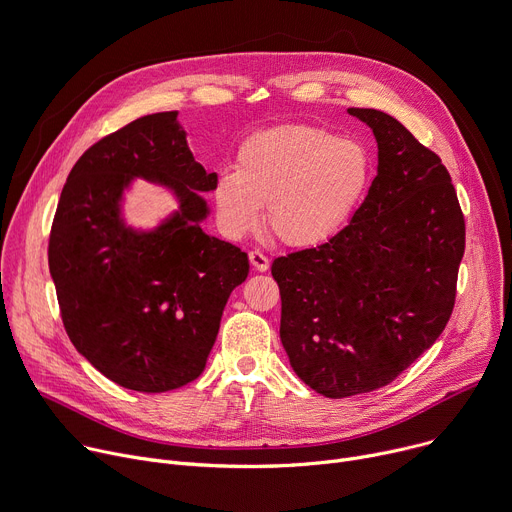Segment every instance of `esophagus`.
I'll return each mask as SVG.
<instances>
[{"mask_svg": "<svg viewBox=\"0 0 512 512\" xmlns=\"http://www.w3.org/2000/svg\"><path fill=\"white\" fill-rule=\"evenodd\" d=\"M249 261H251V265H253L257 271H267V269H269V259H267L259 249H253V251L249 253Z\"/></svg>", "mask_w": 512, "mask_h": 512, "instance_id": "obj_1", "label": "esophagus"}]
</instances>
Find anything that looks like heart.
I'll return each instance as SVG.
<instances>
[{
	"label": "heart",
	"instance_id": "heart-1",
	"mask_svg": "<svg viewBox=\"0 0 512 512\" xmlns=\"http://www.w3.org/2000/svg\"><path fill=\"white\" fill-rule=\"evenodd\" d=\"M374 179V155L333 130L286 124L251 134L237 167L218 171L212 202L218 228L243 239L259 226L290 247L324 243L343 228Z\"/></svg>",
	"mask_w": 512,
	"mask_h": 512
}]
</instances>
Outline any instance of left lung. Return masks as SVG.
Listing matches in <instances>:
<instances>
[{
	"label": "left lung",
	"instance_id": "obj_1",
	"mask_svg": "<svg viewBox=\"0 0 512 512\" xmlns=\"http://www.w3.org/2000/svg\"><path fill=\"white\" fill-rule=\"evenodd\" d=\"M378 141V175L335 237L277 257L280 337L298 378L327 398L394 382L453 312L466 220L439 155L396 118L349 108Z\"/></svg>",
	"mask_w": 512,
	"mask_h": 512
}]
</instances>
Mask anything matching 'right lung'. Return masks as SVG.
Instances as JSON below:
<instances>
[{"instance_id":"obj_1","label":"right lung","mask_w":512,"mask_h":512,"mask_svg":"<svg viewBox=\"0 0 512 512\" xmlns=\"http://www.w3.org/2000/svg\"><path fill=\"white\" fill-rule=\"evenodd\" d=\"M130 176L165 182L182 202L155 233L138 236L119 220ZM214 181L185 143L177 112L104 136L67 177L49 237L59 310L75 349L118 386L159 394L194 382L230 292L247 280V253L200 224L208 208L196 192Z\"/></svg>"}]
</instances>
